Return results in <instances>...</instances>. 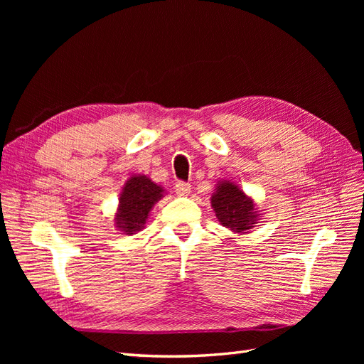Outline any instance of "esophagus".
<instances>
[{
    "mask_svg": "<svg viewBox=\"0 0 364 364\" xmlns=\"http://www.w3.org/2000/svg\"><path fill=\"white\" fill-rule=\"evenodd\" d=\"M191 193V185L185 183V182H179L176 183V194L178 196H188Z\"/></svg>",
    "mask_w": 364,
    "mask_h": 364,
    "instance_id": "obj_1",
    "label": "esophagus"
}]
</instances>
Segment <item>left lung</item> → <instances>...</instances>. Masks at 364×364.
<instances>
[{
	"label": "left lung",
	"mask_w": 364,
	"mask_h": 364,
	"mask_svg": "<svg viewBox=\"0 0 364 364\" xmlns=\"http://www.w3.org/2000/svg\"><path fill=\"white\" fill-rule=\"evenodd\" d=\"M211 206L222 226L237 234H246L259 220L255 202L235 182L218 181Z\"/></svg>",
	"instance_id": "left-lung-1"
}]
</instances>
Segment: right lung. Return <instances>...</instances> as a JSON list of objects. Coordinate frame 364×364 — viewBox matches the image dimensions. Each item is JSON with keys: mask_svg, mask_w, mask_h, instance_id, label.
<instances>
[{"mask_svg": "<svg viewBox=\"0 0 364 364\" xmlns=\"http://www.w3.org/2000/svg\"><path fill=\"white\" fill-rule=\"evenodd\" d=\"M165 194L161 185L146 174H134L129 178L119 193L115 213V228L124 235H134L144 229L151 208Z\"/></svg>", "mask_w": 364, "mask_h": 364, "instance_id": "right-lung-1", "label": "right lung"}]
</instances>
